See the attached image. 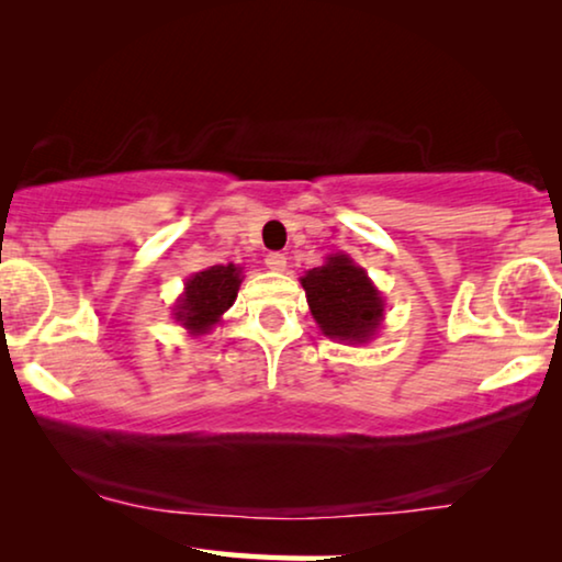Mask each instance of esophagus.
Here are the masks:
<instances>
[{
  "mask_svg": "<svg viewBox=\"0 0 562 562\" xmlns=\"http://www.w3.org/2000/svg\"><path fill=\"white\" fill-rule=\"evenodd\" d=\"M266 266L271 268V271H283V268H286V256H283V252H268Z\"/></svg>",
  "mask_w": 562,
  "mask_h": 562,
  "instance_id": "esophagus-1",
  "label": "esophagus"
}]
</instances>
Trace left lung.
<instances>
[{
    "label": "left lung",
    "instance_id": "obj_1",
    "mask_svg": "<svg viewBox=\"0 0 562 562\" xmlns=\"http://www.w3.org/2000/svg\"><path fill=\"white\" fill-rule=\"evenodd\" d=\"M312 317L333 340H371L383 319V299L363 268L350 256L335 252L325 266L312 268L302 279Z\"/></svg>",
    "mask_w": 562,
    "mask_h": 562
}]
</instances>
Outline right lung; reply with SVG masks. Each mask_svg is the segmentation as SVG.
Listing matches in <instances>:
<instances>
[{
	"mask_svg": "<svg viewBox=\"0 0 562 562\" xmlns=\"http://www.w3.org/2000/svg\"><path fill=\"white\" fill-rule=\"evenodd\" d=\"M240 268L210 266L187 281V289L173 306L176 322H181L191 335H204L217 325L222 314L233 306L240 289Z\"/></svg>",
	"mask_w": 562,
	"mask_h": 562,
	"instance_id": "add662e5",
	"label": "right lung"
}]
</instances>
